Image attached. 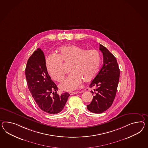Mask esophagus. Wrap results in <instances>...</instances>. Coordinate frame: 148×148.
<instances>
[{
	"label": "esophagus",
	"mask_w": 148,
	"mask_h": 148,
	"mask_svg": "<svg viewBox=\"0 0 148 148\" xmlns=\"http://www.w3.org/2000/svg\"><path fill=\"white\" fill-rule=\"evenodd\" d=\"M78 92H77V91H76V92H69V94L70 95H76V94H77Z\"/></svg>",
	"instance_id": "esophagus-1"
}]
</instances>
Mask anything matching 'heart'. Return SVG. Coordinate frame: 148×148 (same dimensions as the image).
Here are the masks:
<instances>
[{"instance_id": "heart-1", "label": "heart", "mask_w": 148, "mask_h": 148, "mask_svg": "<svg viewBox=\"0 0 148 148\" xmlns=\"http://www.w3.org/2000/svg\"><path fill=\"white\" fill-rule=\"evenodd\" d=\"M62 62L70 64L71 73L60 86L65 91H72L79 86L82 80L89 82L95 78L98 71L101 57L97 50H86L74 45L61 47L57 50L56 56H50L46 61L50 76L58 82L64 79L65 75Z\"/></svg>"}]
</instances>
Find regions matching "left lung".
Returning <instances> with one entry per match:
<instances>
[{
  "instance_id": "8db88e82",
  "label": "left lung",
  "mask_w": 148,
  "mask_h": 148,
  "mask_svg": "<svg viewBox=\"0 0 148 148\" xmlns=\"http://www.w3.org/2000/svg\"><path fill=\"white\" fill-rule=\"evenodd\" d=\"M99 49L103 54V65L97 75L91 82L89 87L94 88L91 91L94 96L87 110L100 114L112 106L116 93L120 77V69L116 58L101 45Z\"/></svg>"
}]
</instances>
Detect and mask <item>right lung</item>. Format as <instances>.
<instances>
[{"label": "right lung", "instance_id": "right-lung-1", "mask_svg": "<svg viewBox=\"0 0 148 148\" xmlns=\"http://www.w3.org/2000/svg\"><path fill=\"white\" fill-rule=\"evenodd\" d=\"M25 75L27 85L39 108L47 113L57 114L63 110L70 95H58L56 85L51 79L46 68L45 55L38 48L27 63Z\"/></svg>", "mask_w": 148, "mask_h": 148}]
</instances>
